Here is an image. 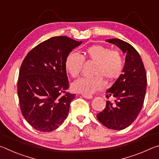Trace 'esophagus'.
Instances as JSON below:
<instances>
[{"label": "esophagus", "instance_id": "obj_1", "mask_svg": "<svg viewBox=\"0 0 159 159\" xmlns=\"http://www.w3.org/2000/svg\"><path fill=\"white\" fill-rule=\"evenodd\" d=\"M82 96L83 98H85L86 99H92L93 98V95H85V94H83Z\"/></svg>", "mask_w": 159, "mask_h": 159}]
</instances>
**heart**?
<instances>
[{"mask_svg":"<svg viewBox=\"0 0 159 159\" xmlns=\"http://www.w3.org/2000/svg\"><path fill=\"white\" fill-rule=\"evenodd\" d=\"M87 59L96 63L93 78H82L73 84V89L77 93L91 94L102 90L105 85L103 77L112 80L122 74L124 60L119 51L111 50L109 48L95 45L88 48L82 55L77 52L69 53L65 60V68L72 77L76 78L81 72L84 60Z\"/></svg>","mask_w":159,"mask_h":159,"instance_id":"b5f03b06","label":"heart"}]
</instances>
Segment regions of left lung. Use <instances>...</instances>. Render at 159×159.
<instances>
[{"mask_svg":"<svg viewBox=\"0 0 159 159\" xmlns=\"http://www.w3.org/2000/svg\"><path fill=\"white\" fill-rule=\"evenodd\" d=\"M115 44L126 54L123 74L107 90V98L113 97L114 102L107 101L103 111L97 118L105 127L123 130L136 119L143 106L147 90V74L142 58L128 43L118 39L106 41Z\"/></svg>","mask_w":159,"mask_h":159,"instance_id":"8db88e82","label":"left lung"}]
</instances>
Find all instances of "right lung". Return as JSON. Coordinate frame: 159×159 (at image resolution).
<instances>
[{"label":"right lung","mask_w":159,"mask_h":159,"mask_svg":"<svg viewBox=\"0 0 159 159\" xmlns=\"http://www.w3.org/2000/svg\"><path fill=\"white\" fill-rule=\"evenodd\" d=\"M81 43L67 36L50 38L34 48L23 60L17 81L19 102L23 116L36 130L52 131L68 116L75 94L66 92L65 60Z\"/></svg>","instance_id":"right-lung-1"}]
</instances>
